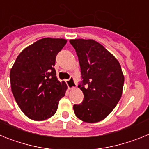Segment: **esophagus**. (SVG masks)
<instances>
[{"label":"esophagus","mask_w":149,"mask_h":149,"mask_svg":"<svg viewBox=\"0 0 149 149\" xmlns=\"http://www.w3.org/2000/svg\"><path fill=\"white\" fill-rule=\"evenodd\" d=\"M66 84L67 86H68V88L69 89H72L76 87V83L74 81V80L73 77H70L68 80H67Z\"/></svg>","instance_id":"esophagus-1"}]
</instances>
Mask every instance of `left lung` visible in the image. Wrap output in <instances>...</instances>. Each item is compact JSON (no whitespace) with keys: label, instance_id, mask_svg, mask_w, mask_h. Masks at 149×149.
<instances>
[{"label":"left lung","instance_id":"8db88e82","mask_svg":"<svg viewBox=\"0 0 149 149\" xmlns=\"http://www.w3.org/2000/svg\"><path fill=\"white\" fill-rule=\"evenodd\" d=\"M81 66L84 93L82 103L74 104L76 116L95 123L113 111L122 97L125 77L119 61L102 45L93 39H71Z\"/></svg>","mask_w":149,"mask_h":149}]
</instances>
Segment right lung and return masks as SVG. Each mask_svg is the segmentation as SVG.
Wrapping results in <instances>:
<instances>
[{
  "instance_id": "1",
  "label": "right lung",
  "mask_w": 149,
  "mask_h": 149,
  "mask_svg": "<svg viewBox=\"0 0 149 149\" xmlns=\"http://www.w3.org/2000/svg\"><path fill=\"white\" fill-rule=\"evenodd\" d=\"M65 39L43 38L19 54L10 70L13 96L28 118L43 121L56 113L59 101L67 89L54 69L56 54L66 44Z\"/></svg>"
}]
</instances>
